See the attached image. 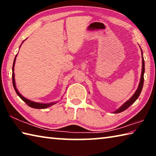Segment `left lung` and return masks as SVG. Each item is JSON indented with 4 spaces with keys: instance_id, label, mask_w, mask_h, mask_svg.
I'll use <instances>...</instances> for the list:
<instances>
[{
    "instance_id": "1",
    "label": "left lung",
    "mask_w": 156,
    "mask_h": 156,
    "mask_svg": "<svg viewBox=\"0 0 156 156\" xmlns=\"http://www.w3.org/2000/svg\"><path fill=\"white\" fill-rule=\"evenodd\" d=\"M142 51V73H141V78L140 80V83L138 85V87L137 89V90L136 91L135 94H134L133 96H131V98H129L127 101H126L125 103H124L122 106H121L120 108H118L117 110H115L114 113H118L120 112H122L126 110V109L131 106L132 104H133L135 102L136 100L138 98V97L140 94L141 91H142V89L143 87V84H144V58H143V54H142V51Z\"/></svg>"
}]
</instances>
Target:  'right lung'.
I'll return each instance as SVG.
<instances>
[{"mask_svg":"<svg viewBox=\"0 0 156 156\" xmlns=\"http://www.w3.org/2000/svg\"><path fill=\"white\" fill-rule=\"evenodd\" d=\"M24 41H23V43ZM21 46V44H20ZM16 56H17V54L14 60V63H13V67H12V83H13V86H14V88L15 89L16 92V94L18 96H19L21 99H22L23 101H24L26 104H27L28 106H30V107H32L34 108V109H46L47 107H49L52 106V105H54L56 103V102H50V103H40V102H34V101H31V100H29L27 98H26L23 97L22 95H21L19 92H18V89L16 88V84H15V78H14V65H15V62H16Z\"/></svg>","mask_w":156,"mask_h":156,"instance_id":"add662e5","label":"right lung"}]
</instances>
